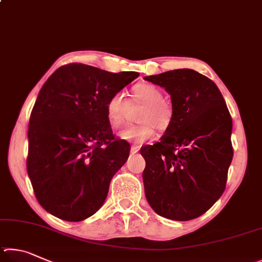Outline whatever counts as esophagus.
Returning <instances> with one entry per match:
<instances>
[{
  "label": "esophagus",
  "instance_id": "1",
  "mask_svg": "<svg viewBox=\"0 0 262 262\" xmlns=\"http://www.w3.org/2000/svg\"><path fill=\"white\" fill-rule=\"evenodd\" d=\"M139 149H140V146H138V145H132V146H131V153H132V154L137 153Z\"/></svg>",
  "mask_w": 262,
  "mask_h": 262
}]
</instances>
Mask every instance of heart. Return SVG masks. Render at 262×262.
Segmentation results:
<instances>
[{
	"instance_id": "1",
	"label": "heart",
	"mask_w": 262,
	"mask_h": 262,
	"mask_svg": "<svg viewBox=\"0 0 262 262\" xmlns=\"http://www.w3.org/2000/svg\"><path fill=\"white\" fill-rule=\"evenodd\" d=\"M132 96L135 102L145 104L138 119L141 122L137 125H130L119 132V138L140 145L152 138L155 127L159 130H166L170 125L173 110L171 105L163 99V93L159 87L148 82H140L132 89ZM128 102L122 93H115L105 103V113L110 125L119 127L124 123L127 113Z\"/></svg>"
}]
</instances>
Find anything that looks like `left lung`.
<instances>
[{
    "instance_id": "left-lung-1",
    "label": "left lung",
    "mask_w": 262,
    "mask_h": 262,
    "mask_svg": "<svg viewBox=\"0 0 262 262\" xmlns=\"http://www.w3.org/2000/svg\"><path fill=\"white\" fill-rule=\"evenodd\" d=\"M145 80L164 87L173 110L159 143L140 149L146 199L161 216L189 221L207 212L226 189L233 155L230 113L215 82L191 69Z\"/></svg>"
}]
</instances>
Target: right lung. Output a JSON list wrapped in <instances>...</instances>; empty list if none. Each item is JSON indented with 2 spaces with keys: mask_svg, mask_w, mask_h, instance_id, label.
<instances>
[{
  "mask_svg": "<svg viewBox=\"0 0 262 262\" xmlns=\"http://www.w3.org/2000/svg\"><path fill=\"white\" fill-rule=\"evenodd\" d=\"M138 76L71 63L41 87L30 117L26 167L39 204L54 216L82 221L103 205L130 153L125 140L115 139L105 103Z\"/></svg>",
  "mask_w": 262,
  "mask_h": 262,
  "instance_id": "right-lung-1",
  "label": "right lung"
}]
</instances>
